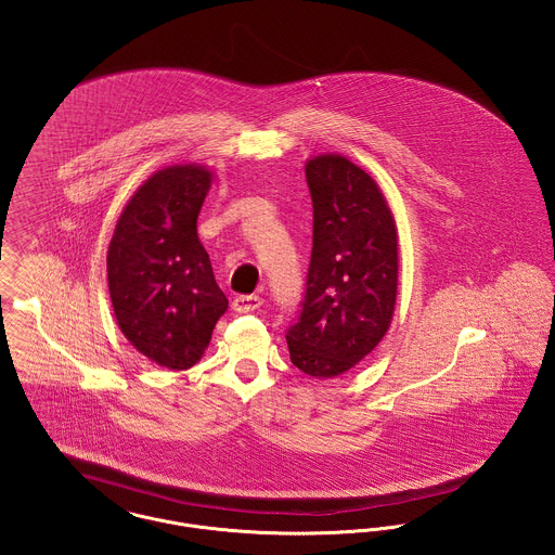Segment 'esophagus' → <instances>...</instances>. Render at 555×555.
Listing matches in <instances>:
<instances>
[{"label":"esophagus","instance_id":"1","mask_svg":"<svg viewBox=\"0 0 555 555\" xmlns=\"http://www.w3.org/2000/svg\"><path fill=\"white\" fill-rule=\"evenodd\" d=\"M260 306V295H238V297H234V301H232V308H234L236 312H254V310H258Z\"/></svg>","mask_w":555,"mask_h":555}]
</instances>
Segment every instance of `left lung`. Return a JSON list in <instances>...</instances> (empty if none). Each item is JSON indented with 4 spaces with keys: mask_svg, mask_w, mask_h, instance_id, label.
Listing matches in <instances>:
<instances>
[{
    "mask_svg": "<svg viewBox=\"0 0 555 555\" xmlns=\"http://www.w3.org/2000/svg\"><path fill=\"white\" fill-rule=\"evenodd\" d=\"M312 256L306 292L287 328L292 362L310 377H337L386 335L398 289V234L375 180L341 155L306 164Z\"/></svg>",
    "mask_w": 555,
    "mask_h": 555,
    "instance_id": "8db88e82",
    "label": "left lung"
}]
</instances>
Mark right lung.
<instances>
[{"mask_svg": "<svg viewBox=\"0 0 555 555\" xmlns=\"http://www.w3.org/2000/svg\"><path fill=\"white\" fill-rule=\"evenodd\" d=\"M211 184L201 165L153 173L126 205L108 245L115 319L146 359L184 371L201 360L229 299L196 234Z\"/></svg>", "mask_w": 555, "mask_h": 555, "instance_id": "obj_1", "label": "right lung"}]
</instances>
